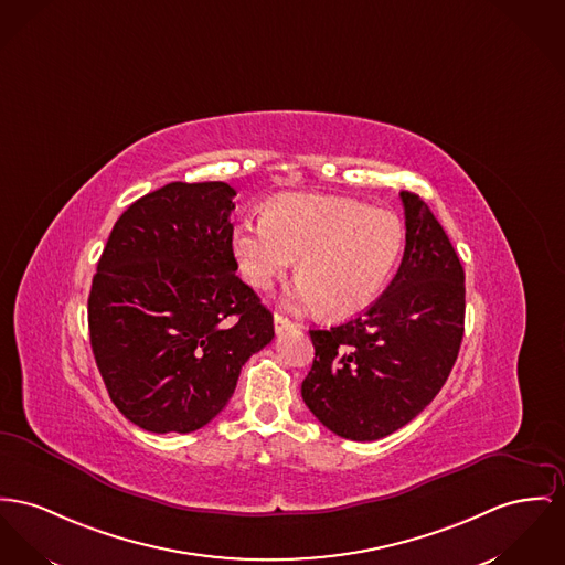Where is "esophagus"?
Here are the masks:
<instances>
[{"instance_id":"obj_1","label":"esophagus","mask_w":565,"mask_h":565,"mask_svg":"<svg viewBox=\"0 0 565 565\" xmlns=\"http://www.w3.org/2000/svg\"><path fill=\"white\" fill-rule=\"evenodd\" d=\"M291 328H296V323H294L291 319L282 317L280 312L274 315V330H276V334H280V332H285V330H291Z\"/></svg>"}]
</instances>
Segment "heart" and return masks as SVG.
I'll return each mask as SVG.
<instances>
[{
  "label": "heart",
  "instance_id": "b5f03b06",
  "mask_svg": "<svg viewBox=\"0 0 565 565\" xmlns=\"http://www.w3.org/2000/svg\"><path fill=\"white\" fill-rule=\"evenodd\" d=\"M231 246L244 278L269 289L298 262L289 303L323 306L334 319L373 306L405 248V225L390 210L340 196L294 194L274 201L259 225H237Z\"/></svg>",
  "mask_w": 565,
  "mask_h": 565
}]
</instances>
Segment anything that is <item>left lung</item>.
Instances as JSON below:
<instances>
[{"instance_id":"8db88e82","label":"left lung","mask_w":565,"mask_h":565,"mask_svg":"<svg viewBox=\"0 0 565 565\" xmlns=\"http://www.w3.org/2000/svg\"><path fill=\"white\" fill-rule=\"evenodd\" d=\"M405 255L383 296L330 330H310L312 369L301 398L332 433L375 441L409 424L444 387L465 332V271L454 246L414 194Z\"/></svg>"}]
</instances>
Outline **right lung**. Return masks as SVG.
<instances>
[{
	"instance_id": "right-lung-1",
	"label": "right lung",
	"mask_w": 565,
	"mask_h": 565,
	"mask_svg": "<svg viewBox=\"0 0 565 565\" xmlns=\"http://www.w3.org/2000/svg\"><path fill=\"white\" fill-rule=\"evenodd\" d=\"M225 182H171L115 223L87 300L96 366L148 433H192L225 409L274 317L235 274Z\"/></svg>"
}]
</instances>
